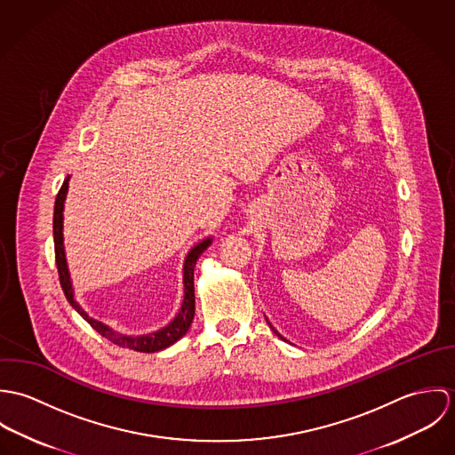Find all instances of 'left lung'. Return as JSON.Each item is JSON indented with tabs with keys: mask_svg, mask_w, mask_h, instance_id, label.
Here are the masks:
<instances>
[{
	"mask_svg": "<svg viewBox=\"0 0 455 455\" xmlns=\"http://www.w3.org/2000/svg\"><path fill=\"white\" fill-rule=\"evenodd\" d=\"M267 324H269V323H267ZM269 327H271V329H273V331H275V334H276V336H280V334H278V331H276V329H275V327H273V325L269 324ZM280 338H282V336H280Z\"/></svg>",
	"mask_w": 455,
	"mask_h": 455,
	"instance_id": "obj_1",
	"label": "left lung"
}]
</instances>
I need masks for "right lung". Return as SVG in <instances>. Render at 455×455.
<instances>
[{"mask_svg":"<svg viewBox=\"0 0 455 455\" xmlns=\"http://www.w3.org/2000/svg\"><path fill=\"white\" fill-rule=\"evenodd\" d=\"M68 180L69 177H66L60 193L56 196V204H54V249H56V264H58V273H60V282L63 287L66 299L68 303L91 324L92 329H96L103 338L110 339L112 343L123 347V348H131L136 352H159L170 345H173L175 341H179L191 327V323L195 319V266L197 258L210 247L212 238H206L203 242H199L196 247H193L186 258L184 262V303L182 308L179 312V315L170 323L164 325L163 329L156 331V332H148L143 336H128L123 332H117L116 329L108 327L92 317H89L82 307L75 301L73 298V285H71V278H69V271H68V264H66L65 245H63V210H65L66 193H68Z\"/></svg>","mask_w":455,"mask_h":455,"instance_id":"right-lung-1","label":"right lung"}]
</instances>
